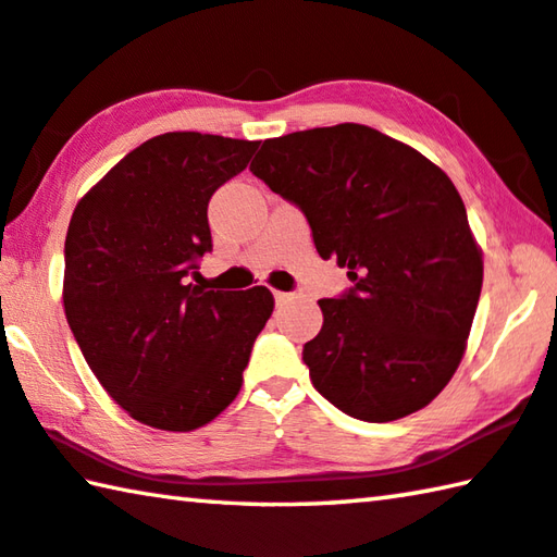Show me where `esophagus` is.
<instances>
[{
  "label": "esophagus",
  "mask_w": 557,
  "mask_h": 557,
  "mask_svg": "<svg viewBox=\"0 0 557 557\" xmlns=\"http://www.w3.org/2000/svg\"><path fill=\"white\" fill-rule=\"evenodd\" d=\"M292 297H295V295H292V292H275V301H277V305H287V301H289Z\"/></svg>",
  "instance_id": "1"
}]
</instances>
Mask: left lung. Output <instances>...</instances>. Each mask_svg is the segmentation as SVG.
Returning <instances> with one entry per match:
<instances>
[{
  "mask_svg": "<svg viewBox=\"0 0 557 557\" xmlns=\"http://www.w3.org/2000/svg\"><path fill=\"white\" fill-rule=\"evenodd\" d=\"M250 173L305 211L319 256L352 282L319 299L323 326L305 343L313 387L372 423L429 407L468 348L484 272L450 177L362 124L268 138Z\"/></svg>",
  "mask_w": 557,
  "mask_h": 557,
  "instance_id": "8db88e82",
  "label": "left lung"
}]
</instances>
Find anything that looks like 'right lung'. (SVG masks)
I'll return each instance as SVG.
<instances>
[{"instance_id": "right-lung-1", "label": "right lung", "mask_w": 557, "mask_h": 557, "mask_svg": "<svg viewBox=\"0 0 557 557\" xmlns=\"http://www.w3.org/2000/svg\"><path fill=\"white\" fill-rule=\"evenodd\" d=\"M258 140L160 134L77 201L65 236L63 307L79 350L131 419L160 431L214 421L244 384L268 287L191 285L211 250L207 207Z\"/></svg>"}]
</instances>
